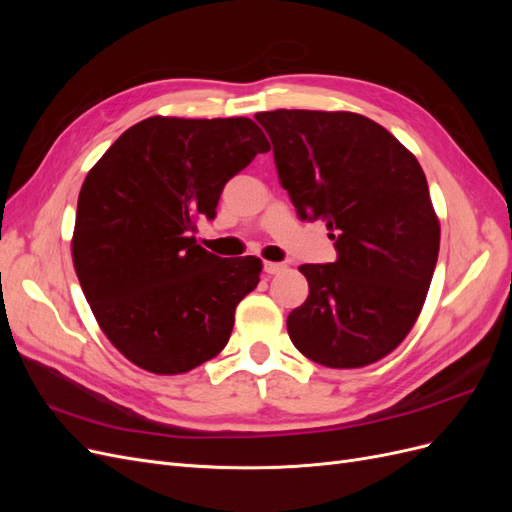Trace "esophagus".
<instances>
[{"instance_id": "esophagus-1", "label": "esophagus", "mask_w": 512, "mask_h": 512, "mask_svg": "<svg viewBox=\"0 0 512 512\" xmlns=\"http://www.w3.org/2000/svg\"><path fill=\"white\" fill-rule=\"evenodd\" d=\"M282 271H286L284 262H265V273L267 275H277V273H282Z\"/></svg>"}]
</instances>
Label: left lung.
Here are the masks:
<instances>
[{
  "instance_id": "left-lung-1",
  "label": "left lung",
  "mask_w": 512,
  "mask_h": 512,
  "mask_svg": "<svg viewBox=\"0 0 512 512\" xmlns=\"http://www.w3.org/2000/svg\"><path fill=\"white\" fill-rule=\"evenodd\" d=\"M303 220L327 222L337 260L303 265L309 297L286 327L309 361L356 369L391 354L421 314L440 220L414 153L359 113H256Z\"/></svg>"
}]
</instances>
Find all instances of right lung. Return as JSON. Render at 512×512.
I'll list each match as a JSON object with an SVG mask.
<instances>
[{"label": "right lung", "mask_w": 512, "mask_h": 512, "mask_svg": "<svg viewBox=\"0 0 512 512\" xmlns=\"http://www.w3.org/2000/svg\"><path fill=\"white\" fill-rule=\"evenodd\" d=\"M271 145L252 119L149 117L123 132L79 194L72 262L102 333L130 363L185 374L228 344L256 256L220 258L196 243L230 177Z\"/></svg>", "instance_id": "add662e5"}]
</instances>
